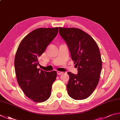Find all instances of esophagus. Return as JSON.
Segmentation results:
<instances>
[{"label": "esophagus", "mask_w": 120, "mask_h": 120, "mask_svg": "<svg viewBox=\"0 0 120 120\" xmlns=\"http://www.w3.org/2000/svg\"><path fill=\"white\" fill-rule=\"evenodd\" d=\"M62 73H63V72H60V71H57V74H58V75L62 74Z\"/></svg>", "instance_id": "1"}]
</instances>
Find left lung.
Instances as JSON below:
<instances>
[{
  "mask_svg": "<svg viewBox=\"0 0 120 120\" xmlns=\"http://www.w3.org/2000/svg\"><path fill=\"white\" fill-rule=\"evenodd\" d=\"M59 33L78 71L76 75L68 72V93L74 99H85L95 90L99 81L102 60L99 47L94 39L81 29L60 27Z\"/></svg>",
  "mask_w": 120,
  "mask_h": 120,
  "instance_id": "8db88e82",
  "label": "left lung"
}]
</instances>
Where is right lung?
Returning a JSON list of instances; mask_svg holds the SVG:
<instances>
[{
  "label": "right lung",
  "mask_w": 120,
  "mask_h": 120,
  "mask_svg": "<svg viewBox=\"0 0 120 120\" xmlns=\"http://www.w3.org/2000/svg\"><path fill=\"white\" fill-rule=\"evenodd\" d=\"M58 27L39 28L28 34L19 46L15 59L19 85L24 94L36 102L50 97L57 71L47 72L37 68L38 58L58 33Z\"/></svg>",
  "instance_id": "1"
}]
</instances>
